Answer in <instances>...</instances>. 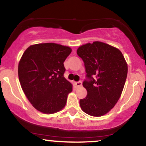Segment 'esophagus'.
<instances>
[{
  "instance_id": "obj_1",
  "label": "esophagus",
  "mask_w": 146,
  "mask_h": 146,
  "mask_svg": "<svg viewBox=\"0 0 146 146\" xmlns=\"http://www.w3.org/2000/svg\"><path fill=\"white\" fill-rule=\"evenodd\" d=\"M74 84L76 87H80L82 86V83L81 81L75 82H74Z\"/></svg>"
}]
</instances>
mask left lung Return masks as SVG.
Listing matches in <instances>:
<instances>
[{
	"mask_svg": "<svg viewBox=\"0 0 146 146\" xmlns=\"http://www.w3.org/2000/svg\"><path fill=\"white\" fill-rule=\"evenodd\" d=\"M77 53L84 62L87 90L80 100L82 110L94 117L104 115L115 106L121 96L128 74V65L118 48L93 42L80 46Z\"/></svg>",
	"mask_w": 146,
	"mask_h": 146,
	"instance_id": "left-lung-1",
	"label": "left lung"
}]
</instances>
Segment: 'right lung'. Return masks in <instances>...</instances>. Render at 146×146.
<instances>
[{"mask_svg": "<svg viewBox=\"0 0 146 146\" xmlns=\"http://www.w3.org/2000/svg\"><path fill=\"white\" fill-rule=\"evenodd\" d=\"M69 46L56 43L31 45L18 64L22 89L32 106L44 114L65 106L73 85L64 77V62L71 53Z\"/></svg>", "mask_w": 146, "mask_h": 146, "instance_id": "obj_1", "label": "right lung"}]
</instances>
